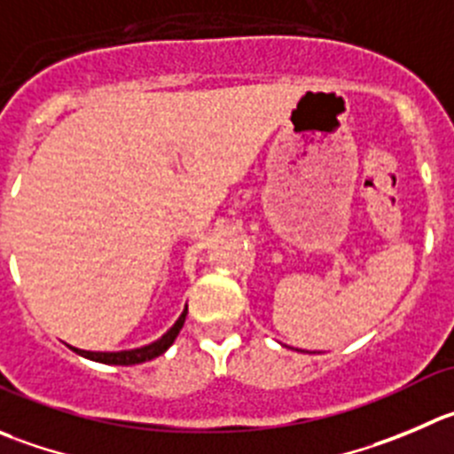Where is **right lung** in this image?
I'll list each match as a JSON object with an SVG mask.
<instances>
[{"label":"right lung","instance_id":"obj_1","mask_svg":"<svg viewBox=\"0 0 454 454\" xmlns=\"http://www.w3.org/2000/svg\"><path fill=\"white\" fill-rule=\"evenodd\" d=\"M184 318H187V309L183 312V317L176 321V325L167 332L162 339H158L155 343L145 345V348H137V349H124V352H89V349H77L71 348L73 352H77L80 356H86L90 361H100V364H111V365H136V364H145V361L155 359L160 356L162 352L169 349V345L174 343L176 336L180 334L184 325Z\"/></svg>","mask_w":454,"mask_h":454}]
</instances>
